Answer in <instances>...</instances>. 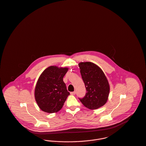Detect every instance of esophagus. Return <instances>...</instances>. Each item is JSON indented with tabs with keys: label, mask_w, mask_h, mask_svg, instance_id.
Segmentation results:
<instances>
[{
	"label": "esophagus",
	"mask_w": 146,
	"mask_h": 146,
	"mask_svg": "<svg viewBox=\"0 0 146 146\" xmlns=\"http://www.w3.org/2000/svg\"><path fill=\"white\" fill-rule=\"evenodd\" d=\"M76 93V91H74V92H70V94L72 95H75Z\"/></svg>",
	"instance_id": "34e87169"
}]
</instances>
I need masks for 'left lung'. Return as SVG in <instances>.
<instances>
[{"mask_svg": "<svg viewBox=\"0 0 146 146\" xmlns=\"http://www.w3.org/2000/svg\"><path fill=\"white\" fill-rule=\"evenodd\" d=\"M80 72L84 83L87 93L82 103L90 110H96L106 104L109 93L110 85L100 68L92 62L79 63Z\"/></svg>", "mask_w": 146, "mask_h": 146, "instance_id": "left-lung-1", "label": "left lung"}]
</instances>
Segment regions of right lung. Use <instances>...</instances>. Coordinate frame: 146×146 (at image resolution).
I'll list each match as a JSON object with an SVG mask.
<instances>
[{
  "mask_svg": "<svg viewBox=\"0 0 146 146\" xmlns=\"http://www.w3.org/2000/svg\"><path fill=\"white\" fill-rule=\"evenodd\" d=\"M67 68L50 66L40 76L35 88V99L39 107L46 113L57 112L61 110L70 94L63 77Z\"/></svg>",
  "mask_w": 146,
  "mask_h": 146,
  "instance_id": "right-lung-1",
  "label": "right lung"
}]
</instances>
